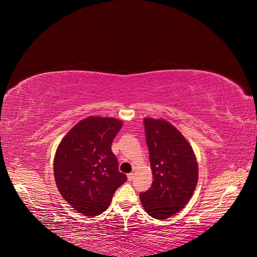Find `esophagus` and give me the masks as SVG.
I'll list each match as a JSON object with an SVG mask.
<instances>
[{
    "mask_svg": "<svg viewBox=\"0 0 257 257\" xmlns=\"http://www.w3.org/2000/svg\"><path fill=\"white\" fill-rule=\"evenodd\" d=\"M133 178H134V174H133V173L127 174V180H128V181H132V180H133Z\"/></svg>",
    "mask_w": 257,
    "mask_h": 257,
    "instance_id": "34e87169",
    "label": "esophagus"
}]
</instances>
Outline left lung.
Segmentation results:
<instances>
[{
	"mask_svg": "<svg viewBox=\"0 0 257 257\" xmlns=\"http://www.w3.org/2000/svg\"><path fill=\"white\" fill-rule=\"evenodd\" d=\"M153 181L141 193L144 209L154 219L165 220L191 199L198 181V165L188 141L165 120L144 119Z\"/></svg>",
	"mask_w": 257,
	"mask_h": 257,
	"instance_id": "1",
	"label": "left lung"
}]
</instances>
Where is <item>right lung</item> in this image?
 Segmentation results:
<instances>
[{
  "instance_id": "right-lung-1",
  "label": "right lung",
  "mask_w": 257,
  "mask_h": 257,
  "mask_svg": "<svg viewBox=\"0 0 257 257\" xmlns=\"http://www.w3.org/2000/svg\"><path fill=\"white\" fill-rule=\"evenodd\" d=\"M121 127L122 122L114 118L89 116L77 123L58 147L53 162L58 190L83 215L103 213L126 181L111 151Z\"/></svg>"
}]
</instances>
